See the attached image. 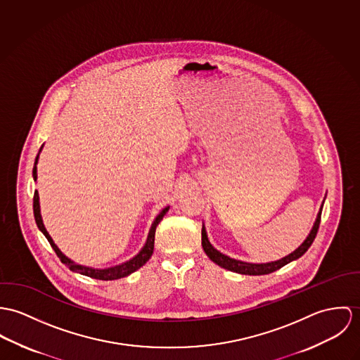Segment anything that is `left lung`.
Masks as SVG:
<instances>
[{"mask_svg":"<svg viewBox=\"0 0 360 360\" xmlns=\"http://www.w3.org/2000/svg\"><path fill=\"white\" fill-rule=\"evenodd\" d=\"M323 208V205H321ZM321 208H320L319 214H318V218H316V222L309 233V236L307 238V240L294 251L291 252L290 255L281 258L279 261H275V262H268V264H248V262H243V261H238V259H233V258H229L228 255H224L222 252H219L218 250H215L211 243L207 239V233H205V229L202 226L201 229V245H202V250L204 252L208 255V258L211 261H214L217 265L228 269V271H232V272H236V274H241V275H268V274H272L275 271L280 269L281 266L287 265L288 262L302 257L308 248L311 247V244L314 243V240L318 235V231H319L320 225V217H321Z\"/></svg>","mask_w":360,"mask_h":360,"instance_id":"obj_1","label":"left lung"}]
</instances>
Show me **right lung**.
Wrapping results in <instances>:
<instances>
[{"mask_svg": "<svg viewBox=\"0 0 360 360\" xmlns=\"http://www.w3.org/2000/svg\"><path fill=\"white\" fill-rule=\"evenodd\" d=\"M37 160H39V156L36 158L34 168H33V178H34V181H37V167H36ZM33 211H34V219H36V224H37L39 229L44 233V236L46 238V240L49 241L51 247L53 248V251L56 252V255L59 257V259H60L63 264H66L70 271L77 272V274H81V275H85V276H89V278H92V279L116 280L131 275L132 272H135L136 269H139L141 266H143V265L149 261V258H150L152 254H153V248H155L156 228H158V225L160 224V221L162 219V217L165 215V212L168 211V207H165V208L161 211L160 214L158 215V218L155 219V222H153V225H152V228H150L148 240H146V244L143 245V248L141 250V252H139L136 257H134L132 259H129V261H127V262H124V264H121V265H117V266L108 268V269H92V268L82 266V265H79V264H75L72 259H69L66 255H63V254L60 252V250L56 247V244L53 243V240L51 239V236L48 235L46 229L44 228V224H42V219H41L40 202H39V192H37V191L34 192V198H33Z\"/></svg>", "mask_w": 360, "mask_h": 360, "instance_id": "obj_1", "label": "right lung"}]
</instances>
